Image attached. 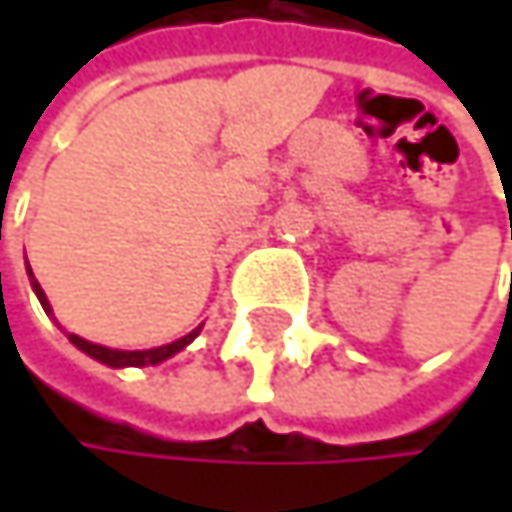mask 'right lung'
<instances>
[{
    "mask_svg": "<svg viewBox=\"0 0 512 512\" xmlns=\"http://www.w3.org/2000/svg\"><path fill=\"white\" fill-rule=\"evenodd\" d=\"M26 272H29V281H32V290H35L38 302L44 305V311H47V314H52L50 299H47L44 287L38 284V278H35L32 266H26ZM198 332H201V326H198V329H192L189 335H183V338L171 341V344L151 347V350H112V347H103V344L85 341V338H79V335H73V332H67V338H70V344H73L76 350H82L85 356H91L94 361L106 364V367H151V364H159V361H165V358L177 356L180 350H186V347L198 338Z\"/></svg>",
    "mask_w": 512,
    "mask_h": 512,
    "instance_id": "obj_1",
    "label": "right lung"
}]
</instances>
